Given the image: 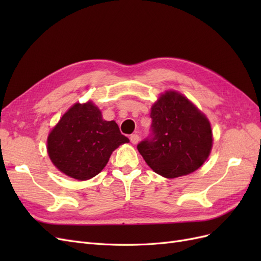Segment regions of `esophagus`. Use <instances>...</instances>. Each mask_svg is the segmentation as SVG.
<instances>
[{"mask_svg":"<svg viewBox=\"0 0 261 261\" xmlns=\"http://www.w3.org/2000/svg\"><path fill=\"white\" fill-rule=\"evenodd\" d=\"M129 139H130V143L133 145H136V144H138V141H139V136L137 135V134H133V135H130Z\"/></svg>","mask_w":261,"mask_h":261,"instance_id":"1","label":"esophagus"}]
</instances>
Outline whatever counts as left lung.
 Wrapping results in <instances>:
<instances>
[{"label":"left lung","instance_id":"1","mask_svg":"<svg viewBox=\"0 0 261 261\" xmlns=\"http://www.w3.org/2000/svg\"><path fill=\"white\" fill-rule=\"evenodd\" d=\"M151 135L137 146L155 173L167 178L191 174L208 159L211 125L202 112L176 91H165L151 107Z\"/></svg>","mask_w":261,"mask_h":261}]
</instances>
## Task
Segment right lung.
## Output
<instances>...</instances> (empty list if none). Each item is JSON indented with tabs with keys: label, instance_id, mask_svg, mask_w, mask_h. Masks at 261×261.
<instances>
[{
	"label": "right lung",
	"instance_id": "obj_1",
	"mask_svg": "<svg viewBox=\"0 0 261 261\" xmlns=\"http://www.w3.org/2000/svg\"><path fill=\"white\" fill-rule=\"evenodd\" d=\"M129 139L114 121H105L91 101L75 103L48 136V154L65 175L89 179L103 170L114 150Z\"/></svg>",
	"mask_w": 261,
	"mask_h": 261
}]
</instances>
